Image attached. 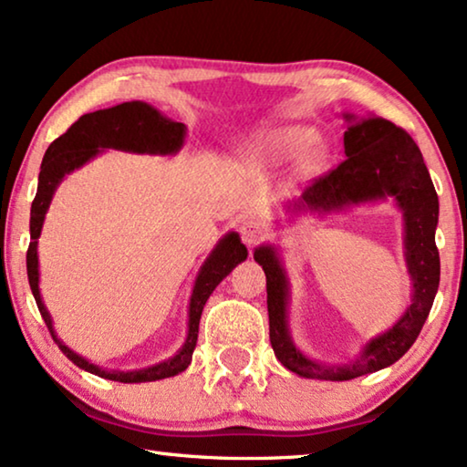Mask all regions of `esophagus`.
Here are the masks:
<instances>
[{
  "label": "esophagus",
  "instance_id": "esophagus-1",
  "mask_svg": "<svg viewBox=\"0 0 467 467\" xmlns=\"http://www.w3.org/2000/svg\"><path fill=\"white\" fill-rule=\"evenodd\" d=\"M265 234H267V229H265L264 223H259V221L248 219V221H244L240 225L242 242H244L246 246H254V244H257V242H261V240L265 238Z\"/></svg>",
  "mask_w": 467,
  "mask_h": 467
}]
</instances>
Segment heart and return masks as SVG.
I'll use <instances>...</instances> for the list:
<instances>
[{"mask_svg":"<svg viewBox=\"0 0 467 467\" xmlns=\"http://www.w3.org/2000/svg\"><path fill=\"white\" fill-rule=\"evenodd\" d=\"M312 142V133L304 127H276L254 140L253 157L259 161L291 157Z\"/></svg>","mask_w":467,"mask_h":467,"instance_id":"obj_1","label":"heart"}]
</instances>
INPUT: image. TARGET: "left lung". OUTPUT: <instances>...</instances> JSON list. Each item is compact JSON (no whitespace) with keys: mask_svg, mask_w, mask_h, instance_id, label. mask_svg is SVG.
Here are the masks:
<instances>
[{"mask_svg":"<svg viewBox=\"0 0 467 467\" xmlns=\"http://www.w3.org/2000/svg\"><path fill=\"white\" fill-rule=\"evenodd\" d=\"M348 123L344 131L347 159L329 174L317 178L297 200L286 203L293 213L327 214L361 203L391 197L404 216V257L412 280L410 306L385 334L369 337L361 353L347 363L310 359L296 347L289 329V278L278 248L261 244L254 261L267 280V315L270 342L276 359L304 379L350 380L379 372L400 359L417 340L430 315L440 285V254L436 248L438 195L419 146L404 130L380 117L357 119L342 114Z\"/></svg>","mask_w":467,"mask_h":467,"instance_id":"left-lung-1","label":"left lung"}]
</instances>
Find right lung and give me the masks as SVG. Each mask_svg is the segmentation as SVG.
I'll use <instances>...</instances> for the list:
<instances>
[{
    "instance_id": "obj_1",
    "label": "right lung",
    "mask_w": 467,
    "mask_h": 467,
    "mask_svg": "<svg viewBox=\"0 0 467 467\" xmlns=\"http://www.w3.org/2000/svg\"><path fill=\"white\" fill-rule=\"evenodd\" d=\"M184 138H187V127L176 123L168 117H163L157 108H152L146 101H125V104L106 108V110L88 112L76 120L69 130L55 140L48 146L47 155L42 159L40 176H37V193L31 203V221L29 232L31 242L27 248V276L29 286L34 293L37 310L47 323V327L61 348V353L67 357L74 366H78L85 372H91L101 379L117 380V382H150L170 379L184 372L189 368L191 357H193L197 334H200V318L202 310L206 306L208 297L219 286L223 278L234 270L235 265L242 264L248 257L246 246L240 242V235L229 232L219 240V244L213 248L203 265L197 272L193 293L189 299V331L187 340L174 357L168 361L155 363V366L144 369H133V372H120V369H104L95 366L85 357L74 353L72 348L66 347L55 334L53 318H50L47 306L40 296V265H37V238L42 234L44 216L48 213L50 202L57 187L69 171L78 170L93 157L106 149H117L127 152H140V155H176L182 149Z\"/></svg>"
}]
</instances>
